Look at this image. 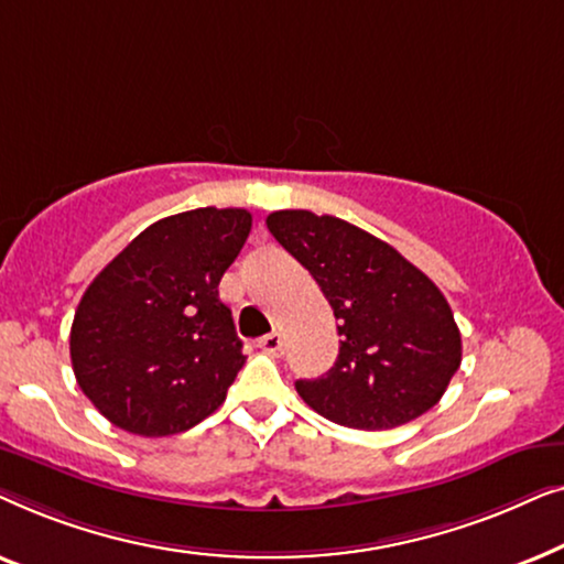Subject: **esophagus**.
<instances>
[{"instance_id": "34e87169", "label": "esophagus", "mask_w": 564, "mask_h": 564, "mask_svg": "<svg viewBox=\"0 0 564 564\" xmlns=\"http://www.w3.org/2000/svg\"><path fill=\"white\" fill-rule=\"evenodd\" d=\"M257 346L261 351L272 354V357H280V354H282V336L274 330V334H267L264 338H259Z\"/></svg>"}]
</instances>
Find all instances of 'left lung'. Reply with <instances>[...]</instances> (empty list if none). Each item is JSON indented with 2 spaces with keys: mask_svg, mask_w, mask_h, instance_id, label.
Segmentation results:
<instances>
[{
  "mask_svg": "<svg viewBox=\"0 0 564 564\" xmlns=\"http://www.w3.org/2000/svg\"><path fill=\"white\" fill-rule=\"evenodd\" d=\"M267 228L318 282L341 336L336 365L295 382L300 398L361 431L403 426L434 408L462 365L442 290L390 243L334 215L280 210Z\"/></svg>",
  "mask_w": 564,
  "mask_h": 564,
  "instance_id": "obj_1",
  "label": "left lung"
}]
</instances>
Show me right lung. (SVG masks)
Segmentation results:
<instances>
[{
	"label": "right lung",
	"instance_id": "1",
	"mask_svg": "<svg viewBox=\"0 0 564 564\" xmlns=\"http://www.w3.org/2000/svg\"><path fill=\"white\" fill-rule=\"evenodd\" d=\"M249 230L241 207L169 215L95 276L68 346L76 382L107 421L172 436L223 405L246 357L218 284Z\"/></svg>",
	"mask_w": 564,
	"mask_h": 564
}]
</instances>
